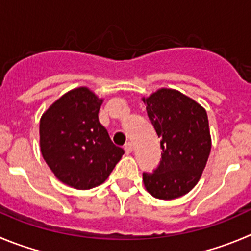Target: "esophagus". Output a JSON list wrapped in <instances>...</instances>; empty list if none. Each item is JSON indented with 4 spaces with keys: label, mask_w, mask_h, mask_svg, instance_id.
Returning a JSON list of instances; mask_svg holds the SVG:
<instances>
[{
    "label": "esophagus",
    "mask_w": 251,
    "mask_h": 251,
    "mask_svg": "<svg viewBox=\"0 0 251 251\" xmlns=\"http://www.w3.org/2000/svg\"><path fill=\"white\" fill-rule=\"evenodd\" d=\"M124 150H125V152L126 153H131V152H132V150H133V147H132V144H131V142H126L125 144V146H124Z\"/></svg>",
    "instance_id": "esophagus-1"
}]
</instances>
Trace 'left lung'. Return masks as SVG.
I'll return each instance as SVG.
<instances>
[{
    "label": "left lung",
    "instance_id": "obj_1",
    "mask_svg": "<svg viewBox=\"0 0 251 251\" xmlns=\"http://www.w3.org/2000/svg\"><path fill=\"white\" fill-rule=\"evenodd\" d=\"M150 121L161 139L162 160L144 173L145 188L154 198L175 200L201 179L212 147L207 111L181 91L161 88L142 98Z\"/></svg>",
    "mask_w": 251,
    "mask_h": 251
}]
</instances>
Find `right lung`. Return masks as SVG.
I'll return each instance as SVG.
<instances>
[{
    "instance_id": "1",
    "label": "right lung",
    "mask_w": 251,
    "mask_h": 251,
    "mask_svg": "<svg viewBox=\"0 0 251 251\" xmlns=\"http://www.w3.org/2000/svg\"><path fill=\"white\" fill-rule=\"evenodd\" d=\"M104 99L86 86L72 89L55 100L39 121V145L54 176L75 189L104 183L125 153L100 124Z\"/></svg>"
}]
</instances>
